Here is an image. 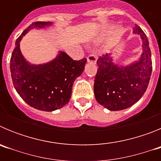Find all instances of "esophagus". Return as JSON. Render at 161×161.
Segmentation results:
<instances>
[{"instance_id":"obj_1","label":"esophagus","mask_w":161,"mask_h":161,"mask_svg":"<svg viewBox=\"0 0 161 161\" xmlns=\"http://www.w3.org/2000/svg\"><path fill=\"white\" fill-rule=\"evenodd\" d=\"M87 61L89 63L93 64H95L97 62V57L96 55H93V54H91L87 57Z\"/></svg>"}]
</instances>
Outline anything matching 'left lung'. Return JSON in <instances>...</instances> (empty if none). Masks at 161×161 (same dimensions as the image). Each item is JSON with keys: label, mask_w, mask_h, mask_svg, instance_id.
I'll return each mask as SVG.
<instances>
[{"label": "left lung", "mask_w": 161, "mask_h": 161, "mask_svg": "<svg viewBox=\"0 0 161 161\" xmlns=\"http://www.w3.org/2000/svg\"><path fill=\"white\" fill-rule=\"evenodd\" d=\"M134 34L142 39V54L139 60L126 66L115 64L110 54L100 56L94 80L97 102L106 109L116 111L130 107L137 102L147 90L153 71L152 55L147 38L136 25Z\"/></svg>", "instance_id": "left-lung-1"}]
</instances>
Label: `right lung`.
<instances>
[{"mask_svg":"<svg viewBox=\"0 0 161 161\" xmlns=\"http://www.w3.org/2000/svg\"><path fill=\"white\" fill-rule=\"evenodd\" d=\"M50 22H33L16 40L10 59V72L14 86L20 97L35 109L54 111L69 102L75 80L81 75L87 59L73 60L65 52L47 64H31L23 57L20 42L32 29L52 25Z\"/></svg>","mask_w":161,"mask_h":161,"instance_id":"obj_1","label":"right lung"}]
</instances>
